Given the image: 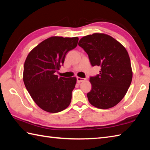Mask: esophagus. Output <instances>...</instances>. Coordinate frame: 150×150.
Wrapping results in <instances>:
<instances>
[{"instance_id": "esophagus-1", "label": "esophagus", "mask_w": 150, "mask_h": 150, "mask_svg": "<svg viewBox=\"0 0 150 150\" xmlns=\"http://www.w3.org/2000/svg\"><path fill=\"white\" fill-rule=\"evenodd\" d=\"M86 79H84V78H81V77H77V81L78 83H81V82H83V81H85Z\"/></svg>"}]
</instances>
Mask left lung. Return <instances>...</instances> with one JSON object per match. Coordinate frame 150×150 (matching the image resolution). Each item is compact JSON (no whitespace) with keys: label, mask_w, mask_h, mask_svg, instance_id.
Segmentation results:
<instances>
[{"label":"left lung","mask_w":150,"mask_h":150,"mask_svg":"<svg viewBox=\"0 0 150 150\" xmlns=\"http://www.w3.org/2000/svg\"><path fill=\"white\" fill-rule=\"evenodd\" d=\"M79 45L87 53L91 64L100 66L99 75L90 77V103L99 109H109L125 96L132 81L131 62L125 47L107 34L95 33L81 39Z\"/></svg>","instance_id":"left-lung-1"}]
</instances>
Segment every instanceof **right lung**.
Listing matches in <instances>:
<instances>
[{
  "mask_svg": "<svg viewBox=\"0 0 150 150\" xmlns=\"http://www.w3.org/2000/svg\"><path fill=\"white\" fill-rule=\"evenodd\" d=\"M79 38L53 36L43 40L25 60L23 81L37 105L49 113L60 112L69 106L77 78L55 75L66 53L77 46Z\"/></svg>",
  "mask_w": 150,
  "mask_h": 150,
  "instance_id": "right-lung-1",
  "label": "right lung"
}]
</instances>
